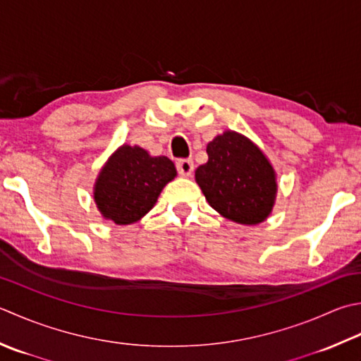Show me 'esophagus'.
I'll use <instances>...</instances> for the list:
<instances>
[{
    "label": "esophagus",
    "instance_id": "34e87169",
    "mask_svg": "<svg viewBox=\"0 0 361 361\" xmlns=\"http://www.w3.org/2000/svg\"><path fill=\"white\" fill-rule=\"evenodd\" d=\"M176 171L183 176H189L194 172V162L192 159H178L176 161Z\"/></svg>",
    "mask_w": 361,
    "mask_h": 361
}]
</instances>
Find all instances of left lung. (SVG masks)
Segmentation results:
<instances>
[{
    "instance_id": "left-lung-1",
    "label": "left lung",
    "mask_w": 361,
    "mask_h": 361,
    "mask_svg": "<svg viewBox=\"0 0 361 361\" xmlns=\"http://www.w3.org/2000/svg\"><path fill=\"white\" fill-rule=\"evenodd\" d=\"M207 153L208 162L197 169L195 181L211 207L233 222H263L274 207L277 183L259 148L227 131L208 144Z\"/></svg>"
}]
</instances>
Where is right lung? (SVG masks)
I'll return each instance as SVG.
<instances>
[{
	"label": "right lung",
	"mask_w": 361,
	"mask_h": 361,
	"mask_svg": "<svg viewBox=\"0 0 361 361\" xmlns=\"http://www.w3.org/2000/svg\"><path fill=\"white\" fill-rule=\"evenodd\" d=\"M175 175L173 162L167 157L152 158L144 148L123 145L100 172L94 199L106 219L128 225L153 208Z\"/></svg>",
	"instance_id": "right-lung-1"
}]
</instances>
